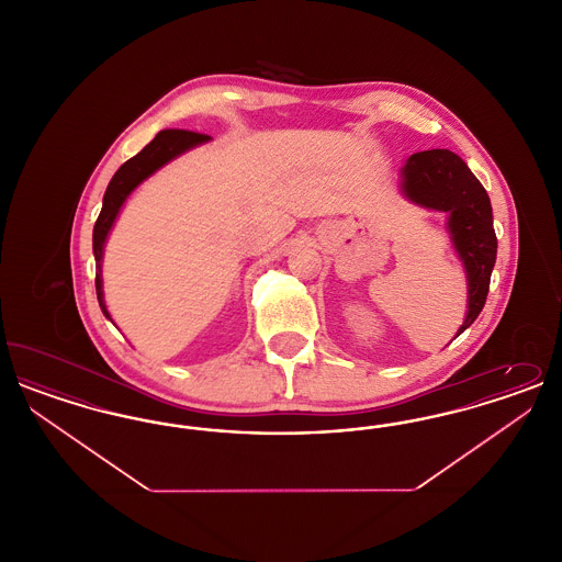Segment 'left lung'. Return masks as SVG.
<instances>
[{
	"mask_svg": "<svg viewBox=\"0 0 562 562\" xmlns=\"http://www.w3.org/2000/svg\"><path fill=\"white\" fill-rule=\"evenodd\" d=\"M404 198L422 209L447 213V232L468 280V312L459 337L484 307L497 259L491 200L468 164L449 149L413 154L401 168Z\"/></svg>",
	"mask_w": 562,
	"mask_h": 562,
	"instance_id": "obj_1",
	"label": "left lung"
}]
</instances>
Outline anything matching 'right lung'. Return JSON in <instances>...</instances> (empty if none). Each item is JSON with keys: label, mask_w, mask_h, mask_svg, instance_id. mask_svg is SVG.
Listing matches in <instances>:
<instances>
[{"label": "right lung", "mask_w": 562, "mask_h": 562, "mask_svg": "<svg viewBox=\"0 0 562 562\" xmlns=\"http://www.w3.org/2000/svg\"><path fill=\"white\" fill-rule=\"evenodd\" d=\"M209 140H211V136H206V134L189 133V131H161L134 158L124 161L120 166V170L113 175V179L109 181L108 191L103 195V209H101V214L94 223V232H92V250H94V261H97V299H99V305L108 321H111V314L105 305L101 266H103L105 241H108L109 232H111L117 214L126 204V200L131 198L134 189L138 188L143 181H147L154 172H158L161 166L177 160L189 149L204 145Z\"/></svg>", "instance_id": "obj_1"}]
</instances>
